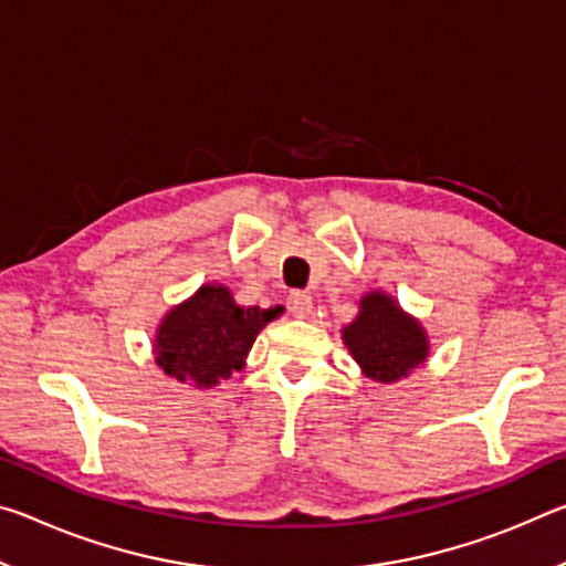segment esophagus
<instances>
[{
    "label": "esophagus",
    "instance_id": "esophagus-1",
    "mask_svg": "<svg viewBox=\"0 0 566 566\" xmlns=\"http://www.w3.org/2000/svg\"><path fill=\"white\" fill-rule=\"evenodd\" d=\"M286 304H290L292 317L310 319V314H312V296L310 294H306V292H292L290 300H286Z\"/></svg>",
    "mask_w": 566,
    "mask_h": 566
}]
</instances>
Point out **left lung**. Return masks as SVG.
<instances>
[{
    "label": "left lung",
    "mask_w": 566,
    "mask_h": 566,
    "mask_svg": "<svg viewBox=\"0 0 566 566\" xmlns=\"http://www.w3.org/2000/svg\"><path fill=\"white\" fill-rule=\"evenodd\" d=\"M342 342L361 375L381 385L409 377L429 357L427 329L381 290L364 292L357 317L342 329Z\"/></svg>",
    "instance_id": "left-lung-1"
}]
</instances>
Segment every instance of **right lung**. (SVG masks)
Here are the masks:
<instances>
[{
    "mask_svg": "<svg viewBox=\"0 0 566 566\" xmlns=\"http://www.w3.org/2000/svg\"><path fill=\"white\" fill-rule=\"evenodd\" d=\"M282 312L284 306L237 304L229 286L207 282L161 317L151 354L167 377L214 389L244 367L256 334Z\"/></svg>",
    "mask_w": 566,
    "mask_h": 566,
    "instance_id": "add662e5",
    "label": "right lung"
}]
</instances>
